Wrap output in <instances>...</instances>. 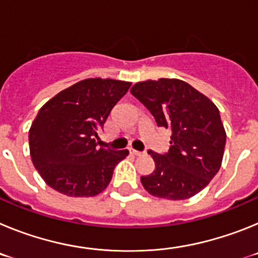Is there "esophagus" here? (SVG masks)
Segmentation results:
<instances>
[{"label":"esophagus","mask_w":258,"mask_h":258,"mask_svg":"<svg viewBox=\"0 0 258 258\" xmlns=\"http://www.w3.org/2000/svg\"><path fill=\"white\" fill-rule=\"evenodd\" d=\"M131 154L134 155V156H141V155H142V152H141V151H137V150L131 149Z\"/></svg>","instance_id":"34e87169"}]
</instances>
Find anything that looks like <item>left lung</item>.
Instances as JSON below:
<instances>
[{
	"label": "left lung",
	"instance_id": "obj_1",
	"mask_svg": "<svg viewBox=\"0 0 258 258\" xmlns=\"http://www.w3.org/2000/svg\"><path fill=\"white\" fill-rule=\"evenodd\" d=\"M131 93L151 112L157 126L172 132L168 152L149 151L155 170L141 177L143 187L168 200L197 195L222 163L226 133L216 104L177 79L137 83Z\"/></svg>",
	"mask_w": 258,
	"mask_h": 258
}]
</instances>
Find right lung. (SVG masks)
<instances>
[{"instance_id":"right-lung-1","label":"right lung","mask_w":258,"mask_h":258,"mask_svg":"<svg viewBox=\"0 0 258 258\" xmlns=\"http://www.w3.org/2000/svg\"><path fill=\"white\" fill-rule=\"evenodd\" d=\"M132 84L86 79L41 107L29 129L36 169L50 187L67 197H95L108 186L127 150L99 149L98 133Z\"/></svg>"}]
</instances>
